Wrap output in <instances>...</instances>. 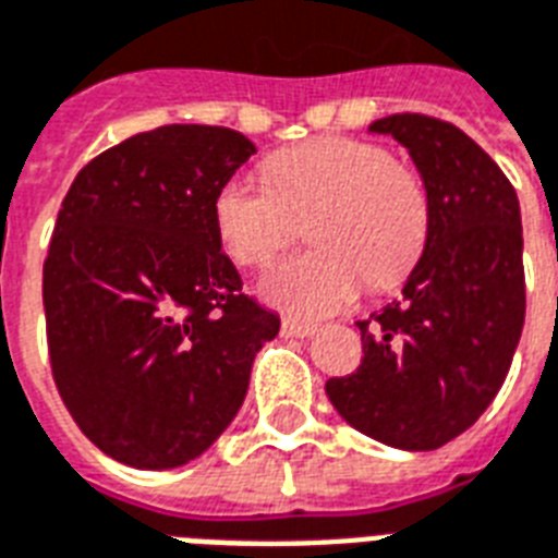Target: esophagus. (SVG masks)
<instances>
[{
  "label": "esophagus",
  "mask_w": 558,
  "mask_h": 558,
  "mask_svg": "<svg viewBox=\"0 0 558 558\" xmlns=\"http://www.w3.org/2000/svg\"><path fill=\"white\" fill-rule=\"evenodd\" d=\"M314 323H302V319H291L284 317L282 319V338H308L314 335Z\"/></svg>",
  "instance_id": "esophagus-1"
}]
</instances>
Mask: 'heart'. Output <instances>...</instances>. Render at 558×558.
<instances>
[{
    "label": "heart",
    "instance_id": "heart-1",
    "mask_svg": "<svg viewBox=\"0 0 558 558\" xmlns=\"http://www.w3.org/2000/svg\"><path fill=\"white\" fill-rule=\"evenodd\" d=\"M267 183L230 177L211 201L215 230L241 265H262L311 218L308 253L267 267L258 293L300 317H326L357 300L364 279L399 282L422 256L430 232V197L413 168L392 162L375 142L326 140L267 159Z\"/></svg>",
    "mask_w": 558,
    "mask_h": 558
}]
</instances>
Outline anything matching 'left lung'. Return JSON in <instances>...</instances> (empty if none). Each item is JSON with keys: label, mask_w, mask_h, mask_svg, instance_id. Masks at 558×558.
<instances>
[{"label": "left lung", "mask_w": 558, "mask_h": 558, "mask_svg": "<svg viewBox=\"0 0 558 558\" xmlns=\"http://www.w3.org/2000/svg\"><path fill=\"white\" fill-rule=\"evenodd\" d=\"M369 133L408 148L430 197V232L401 300L357 323L361 366L328 378L326 392L361 434L434 451L489 408L521 340V206L498 162L454 124L396 113Z\"/></svg>", "instance_id": "1"}]
</instances>
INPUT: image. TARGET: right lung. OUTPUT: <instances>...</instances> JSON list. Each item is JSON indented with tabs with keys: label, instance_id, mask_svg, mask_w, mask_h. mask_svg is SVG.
<instances>
[{
	"label": "right lung",
	"instance_id": "right-lung-1",
	"mask_svg": "<svg viewBox=\"0 0 558 558\" xmlns=\"http://www.w3.org/2000/svg\"><path fill=\"white\" fill-rule=\"evenodd\" d=\"M256 145L166 124L77 171L43 265L51 375L86 439L133 469L201 457L244 404L279 317L241 293L211 201Z\"/></svg>",
	"mask_w": 558,
	"mask_h": 558
}]
</instances>
